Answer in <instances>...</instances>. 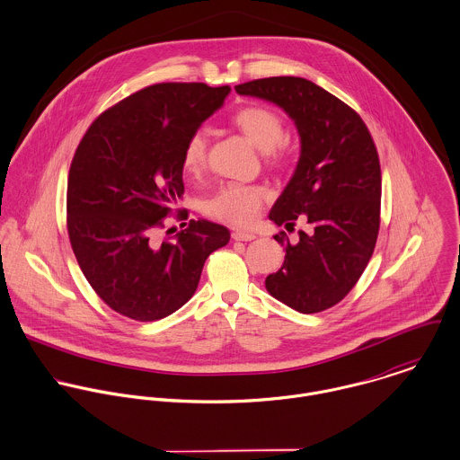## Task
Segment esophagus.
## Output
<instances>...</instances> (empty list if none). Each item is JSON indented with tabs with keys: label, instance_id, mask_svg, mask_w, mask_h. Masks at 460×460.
Returning <instances> with one entry per match:
<instances>
[{
	"label": "esophagus",
	"instance_id": "34e87169",
	"mask_svg": "<svg viewBox=\"0 0 460 460\" xmlns=\"http://www.w3.org/2000/svg\"><path fill=\"white\" fill-rule=\"evenodd\" d=\"M256 234L254 233H249V231H233V240L236 242H251L254 240Z\"/></svg>",
	"mask_w": 460,
	"mask_h": 460
}]
</instances>
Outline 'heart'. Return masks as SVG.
Instances as JSON below:
<instances>
[{
    "label": "heart",
    "mask_w": 460,
    "mask_h": 460,
    "mask_svg": "<svg viewBox=\"0 0 460 460\" xmlns=\"http://www.w3.org/2000/svg\"><path fill=\"white\" fill-rule=\"evenodd\" d=\"M234 126L261 151H267L270 165H282L288 149L282 146L286 135L284 119L274 108L265 104H249L233 115ZM208 164V135L195 131L186 140L183 167L188 174H199ZM267 190L258 184H227L222 186L204 202V211L211 218L231 226H249L261 211Z\"/></svg>",
    "instance_id": "heart-1"
}]
</instances>
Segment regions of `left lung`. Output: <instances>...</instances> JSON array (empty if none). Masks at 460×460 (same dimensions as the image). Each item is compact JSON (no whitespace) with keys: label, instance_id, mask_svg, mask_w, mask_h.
<instances>
[{"label":"left lung","instance_id":"obj_1","mask_svg":"<svg viewBox=\"0 0 460 460\" xmlns=\"http://www.w3.org/2000/svg\"><path fill=\"white\" fill-rule=\"evenodd\" d=\"M280 106L300 135V160L269 218L293 229L298 242L276 234L284 263L265 286L291 309L311 314L341 302L363 276L380 227L378 153L361 115L309 80L276 76L234 87Z\"/></svg>","mask_w":460,"mask_h":460}]
</instances>
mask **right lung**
<instances>
[{"label":"right lung","instance_id":"obj_1","mask_svg":"<svg viewBox=\"0 0 460 460\" xmlns=\"http://www.w3.org/2000/svg\"><path fill=\"white\" fill-rule=\"evenodd\" d=\"M229 91L206 84L146 87L104 110L75 153L71 247L93 291L122 316L155 322L178 311L195 293L206 258L231 238L227 227L208 220L184 222L174 240L153 238L184 193L186 140Z\"/></svg>","mask_w":460,"mask_h":460}]
</instances>
